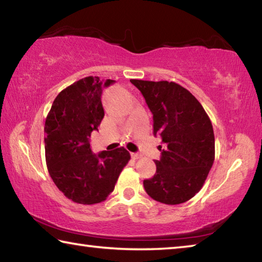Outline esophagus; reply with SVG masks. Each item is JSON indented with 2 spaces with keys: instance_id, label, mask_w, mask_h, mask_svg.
I'll list each match as a JSON object with an SVG mask.
<instances>
[{
  "instance_id": "esophagus-1",
  "label": "esophagus",
  "mask_w": 262,
  "mask_h": 262,
  "mask_svg": "<svg viewBox=\"0 0 262 262\" xmlns=\"http://www.w3.org/2000/svg\"><path fill=\"white\" fill-rule=\"evenodd\" d=\"M142 157L141 154H132V158L133 159H140Z\"/></svg>"
}]
</instances>
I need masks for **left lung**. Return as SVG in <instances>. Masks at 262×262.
Listing matches in <instances>:
<instances>
[{
	"mask_svg": "<svg viewBox=\"0 0 262 262\" xmlns=\"http://www.w3.org/2000/svg\"><path fill=\"white\" fill-rule=\"evenodd\" d=\"M130 82L143 95L154 114V135L159 136L162 157L156 173L144 180L150 198L165 205H180L192 199L209 173L215 159V136L209 117L187 89L174 82Z\"/></svg>",
	"mask_w": 262,
	"mask_h": 262,
	"instance_id": "8db88e82",
	"label": "left lung"
}]
</instances>
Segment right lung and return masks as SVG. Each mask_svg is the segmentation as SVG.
Returning <instances> with one entry per match:
<instances>
[{"label":"right lung","mask_w":262,"mask_h":262,"mask_svg":"<svg viewBox=\"0 0 262 262\" xmlns=\"http://www.w3.org/2000/svg\"><path fill=\"white\" fill-rule=\"evenodd\" d=\"M112 83L97 76L79 79L56 96L46 118L48 172L64 196L81 205L105 201L130 159L122 147L95 155L89 143L104 118L101 88Z\"/></svg>","instance_id":"add662e5"}]
</instances>
